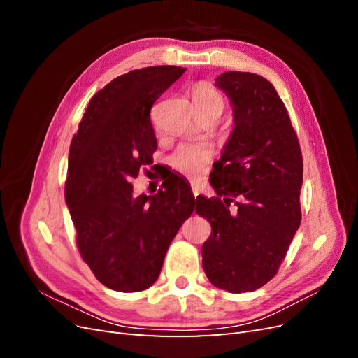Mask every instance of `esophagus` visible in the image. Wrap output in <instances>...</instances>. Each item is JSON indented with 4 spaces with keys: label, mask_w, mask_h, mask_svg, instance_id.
I'll return each instance as SVG.
<instances>
[{
    "label": "esophagus",
    "mask_w": 358,
    "mask_h": 358,
    "mask_svg": "<svg viewBox=\"0 0 358 358\" xmlns=\"http://www.w3.org/2000/svg\"><path fill=\"white\" fill-rule=\"evenodd\" d=\"M191 188H192V196L197 199V196H199V189H197V187H196V185H194V183H192V185H191Z\"/></svg>",
    "instance_id": "1"
}]
</instances>
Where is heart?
<instances>
[{
    "label": "heart",
    "instance_id": "1",
    "mask_svg": "<svg viewBox=\"0 0 358 358\" xmlns=\"http://www.w3.org/2000/svg\"><path fill=\"white\" fill-rule=\"evenodd\" d=\"M192 103L197 113L208 110H220L224 109V100L221 94L216 91L209 83H197L192 88ZM213 157V149L206 143H194V145H182L175 154L171 155L170 162L176 170L187 173V175H199Z\"/></svg>",
    "mask_w": 358,
    "mask_h": 358
}]
</instances>
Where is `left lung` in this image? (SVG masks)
I'll return each mask as SVG.
<instances>
[{
	"instance_id": "8db88e82",
	"label": "left lung",
	"mask_w": 358,
	"mask_h": 358,
	"mask_svg": "<svg viewBox=\"0 0 358 358\" xmlns=\"http://www.w3.org/2000/svg\"><path fill=\"white\" fill-rule=\"evenodd\" d=\"M215 86L230 99L234 128L210 173L216 197H197L196 212L212 225L203 268L221 289L255 291L276 275L300 225L301 150L263 76L227 71Z\"/></svg>"
}]
</instances>
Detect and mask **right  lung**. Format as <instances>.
I'll return each instance as SVG.
<instances>
[{
    "mask_svg": "<svg viewBox=\"0 0 358 358\" xmlns=\"http://www.w3.org/2000/svg\"><path fill=\"white\" fill-rule=\"evenodd\" d=\"M185 69L157 66L119 76L96 92L73 136L66 203L85 263L107 288L143 291L159 276L167 249L196 199L176 176L155 196L129 182L152 161L150 107Z\"/></svg>",
    "mask_w": 358,
    "mask_h": 358,
    "instance_id": "add662e5",
    "label": "right lung"
}]
</instances>
